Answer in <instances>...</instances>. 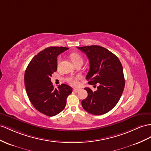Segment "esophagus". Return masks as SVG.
<instances>
[{
  "label": "esophagus",
  "mask_w": 151,
  "mask_h": 151,
  "mask_svg": "<svg viewBox=\"0 0 151 151\" xmlns=\"http://www.w3.org/2000/svg\"><path fill=\"white\" fill-rule=\"evenodd\" d=\"M80 90V88H74V89H73V91H74L75 92H78Z\"/></svg>",
  "instance_id": "esophagus-1"
}]
</instances>
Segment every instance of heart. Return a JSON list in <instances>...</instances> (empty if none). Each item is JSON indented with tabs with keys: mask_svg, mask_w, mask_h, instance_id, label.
Wrapping results in <instances>:
<instances>
[{
	"mask_svg": "<svg viewBox=\"0 0 151 151\" xmlns=\"http://www.w3.org/2000/svg\"><path fill=\"white\" fill-rule=\"evenodd\" d=\"M70 57H71V59L73 63V64H74L75 65L77 63H83V57L80 54H79L78 53H75V52L72 53L70 55ZM60 61H61V58L59 57V58H58V60H57L58 65H59V64L60 63ZM80 78V76H75V77H71V78L69 79L68 82L71 85H72V86H78V80Z\"/></svg>",
	"mask_w": 151,
	"mask_h": 151,
	"instance_id": "1",
	"label": "heart"
}]
</instances>
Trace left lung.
Here are the masks:
<instances>
[{"mask_svg": "<svg viewBox=\"0 0 151 151\" xmlns=\"http://www.w3.org/2000/svg\"><path fill=\"white\" fill-rule=\"evenodd\" d=\"M78 48L86 53L89 60L90 69L86 76L88 83L99 85L96 91L88 87L84 88L88 96L82 101V105L91 114H105L117 105L124 88L121 63L117 56L102 46L92 45Z\"/></svg>", "mask_w": 151, "mask_h": 151, "instance_id": "obj_1", "label": "left lung"}]
</instances>
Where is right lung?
Here are the masks:
<instances>
[{
  "mask_svg": "<svg viewBox=\"0 0 151 151\" xmlns=\"http://www.w3.org/2000/svg\"><path fill=\"white\" fill-rule=\"evenodd\" d=\"M69 49L50 46L39 52L30 62L25 76L26 92L30 101L40 112L52 117L63 111L73 90L68 85L53 87L51 76L57 69V56Z\"/></svg>",
  "mask_w": 151,
  "mask_h": 151,
  "instance_id": "obj_1",
  "label": "right lung"
}]
</instances>
